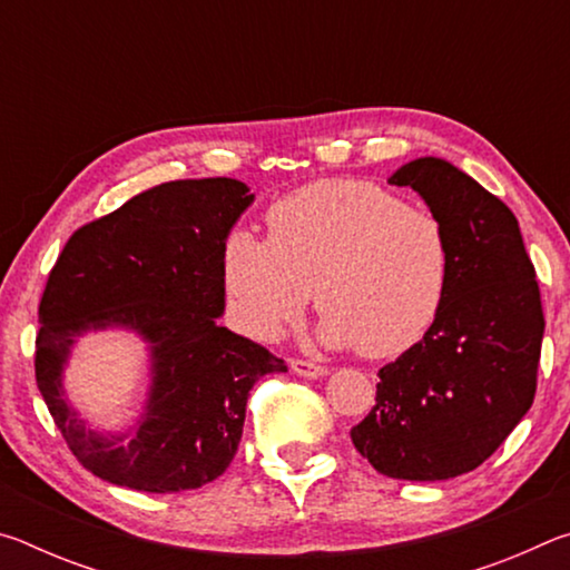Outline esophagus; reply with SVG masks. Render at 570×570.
<instances>
[{"label":"esophagus","instance_id":"1","mask_svg":"<svg viewBox=\"0 0 570 570\" xmlns=\"http://www.w3.org/2000/svg\"><path fill=\"white\" fill-rule=\"evenodd\" d=\"M292 370L298 374V377H308V380L324 377V374H326V366L306 362V360H292Z\"/></svg>","mask_w":570,"mask_h":570}]
</instances>
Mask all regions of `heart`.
<instances>
[{"label": "heart", "instance_id": "1", "mask_svg": "<svg viewBox=\"0 0 570 570\" xmlns=\"http://www.w3.org/2000/svg\"><path fill=\"white\" fill-rule=\"evenodd\" d=\"M268 240L234 228L220 246L228 302L256 340L302 320L314 288L320 340L384 360L438 322L452 278L445 220L370 180H320L268 208Z\"/></svg>", "mask_w": 570, "mask_h": 570}]
</instances>
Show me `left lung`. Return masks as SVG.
Segmentation results:
<instances>
[{
	"instance_id": "obj_1",
	"label": "left lung",
	"mask_w": 570,
	"mask_h": 570,
	"mask_svg": "<svg viewBox=\"0 0 570 570\" xmlns=\"http://www.w3.org/2000/svg\"><path fill=\"white\" fill-rule=\"evenodd\" d=\"M445 220L452 278L438 322L380 370L377 402L352 428L372 468L397 480H448L503 445L535 397L543 306L518 218L442 158L390 178Z\"/></svg>"
}]
</instances>
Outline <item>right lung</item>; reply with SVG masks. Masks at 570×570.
Masks as SVG:
<instances>
[{"label":"right lung","mask_w":570,"mask_h":570,"mask_svg":"<svg viewBox=\"0 0 570 570\" xmlns=\"http://www.w3.org/2000/svg\"><path fill=\"white\" fill-rule=\"evenodd\" d=\"M254 193L234 178L170 180L77 228L40 302L35 377L57 430L92 475L142 493H180L224 475L254 384L286 372L266 346L228 332L220 246ZM122 325L151 346L147 412L130 436L83 428L61 370L77 335Z\"/></svg>","instance_id":"obj_1"}]
</instances>
